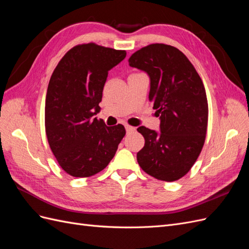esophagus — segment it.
Here are the masks:
<instances>
[{"instance_id":"34e87169","label":"esophagus","mask_w":249,"mask_h":249,"mask_svg":"<svg viewBox=\"0 0 249 249\" xmlns=\"http://www.w3.org/2000/svg\"><path fill=\"white\" fill-rule=\"evenodd\" d=\"M135 130H136V129H135V127L134 126H131V125H125V131H126V133H131V132H134Z\"/></svg>"}]
</instances>
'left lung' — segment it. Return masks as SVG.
I'll return each mask as SVG.
<instances>
[{
	"label": "left lung",
	"mask_w": 249,
	"mask_h": 249,
	"mask_svg": "<svg viewBox=\"0 0 249 249\" xmlns=\"http://www.w3.org/2000/svg\"><path fill=\"white\" fill-rule=\"evenodd\" d=\"M129 64L148 74V100L160 117V132L137 129L145 139L137 153L138 164L147 175L173 182L191 169L205 143L209 114L205 86L189 59L168 44L140 49Z\"/></svg>",
	"instance_id": "obj_1"
}]
</instances>
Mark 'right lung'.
Returning a JSON list of instances; mask_svg holds the SVG:
<instances>
[{
  "label": "right lung",
  "mask_w": 249,
  "mask_h": 249,
  "mask_svg": "<svg viewBox=\"0 0 249 249\" xmlns=\"http://www.w3.org/2000/svg\"><path fill=\"white\" fill-rule=\"evenodd\" d=\"M119 51L90 42L71 49L53 71L44 109L46 134L61 168L71 177L102 171L124 137L123 124L107 126L94 115L108 71L125 58Z\"/></svg>",
  "instance_id": "1"
}]
</instances>
